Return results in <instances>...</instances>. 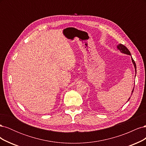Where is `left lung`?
Here are the masks:
<instances>
[{"instance_id":"obj_1","label":"left lung","mask_w":146,"mask_h":146,"mask_svg":"<svg viewBox=\"0 0 146 146\" xmlns=\"http://www.w3.org/2000/svg\"><path fill=\"white\" fill-rule=\"evenodd\" d=\"M117 49H118L119 51H120L121 53H122V54H124L129 55H130V56H131V61H132V63H133V64L134 68H135V73L136 74V63H135V61L133 60V58H132L131 55V54H130V52L129 50L128 49V48H127L125 46H123V44H118V45L117 46ZM135 76H136V74H135ZM133 90H134V87H133V90H132V91H131V95H132V94H133ZM130 98L129 99H128V101H129V100H130ZM128 101H127V102H128Z\"/></svg>"}]
</instances>
